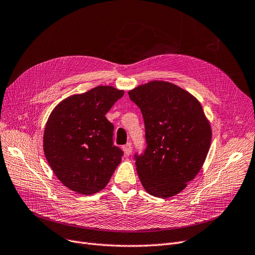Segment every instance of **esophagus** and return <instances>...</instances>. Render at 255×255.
<instances>
[{
    "label": "esophagus",
    "mask_w": 255,
    "mask_h": 255,
    "mask_svg": "<svg viewBox=\"0 0 255 255\" xmlns=\"http://www.w3.org/2000/svg\"><path fill=\"white\" fill-rule=\"evenodd\" d=\"M122 149H124L126 156H129L130 155V150H131V144L130 143H127L126 145H124Z\"/></svg>",
    "instance_id": "1"
}]
</instances>
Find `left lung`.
I'll return each mask as SVG.
<instances>
[{
  "label": "left lung",
  "instance_id": "left-lung-1",
  "mask_svg": "<svg viewBox=\"0 0 255 255\" xmlns=\"http://www.w3.org/2000/svg\"><path fill=\"white\" fill-rule=\"evenodd\" d=\"M140 108L147 146L135 156L142 186L149 195H178L199 174L211 142L210 122L200 101L168 81L151 80L128 91Z\"/></svg>",
  "mask_w": 255,
  "mask_h": 255
}]
</instances>
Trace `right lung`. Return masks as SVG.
Listing matches in <instances>:
<instances>
[{
    "mask_svg": "<svg viewBox=\"0 0 255 255\" xmlns=\"http://www.w3.org/2000/svg\"><path fill=\"white\" fill-rule=\"evenodd\" d=\"M125 91L98 86L65 98L47 120L43 144L57 179L69 189L90 196L104 189L124 155L113 145L114 127L106 114Z\"/></svg>",
    "mask_w": 255,
    "mask_h": 255,
    "instance_id": "right-lung-1",
    "label": "right lung"
}]
</instances>
